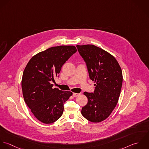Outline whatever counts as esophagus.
Segmentation results:
<instances>
[{
    "mask_svg": "<svg viewBox=\"0 0 149 149\" xmlns=\"http://www.w3.org/2000/svg\"><path fill=\"white\" fill-rule=\"evenodd\" d=\"M79 95H80V94H79V93H73V96H74V97H77L79 96Z\"/></svg>",
    "mask_w": 149,
    "mask_h": 149,
    "instance_id": "obj_1",
    "label": "esophagus"
}]
</instances>
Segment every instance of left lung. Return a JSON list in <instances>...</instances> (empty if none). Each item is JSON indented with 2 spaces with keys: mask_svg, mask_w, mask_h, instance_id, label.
Listing matches in <instances>:
<instances>
[{
  "mask_svg": "<svg viewBox=\"0 0 149 149\" xmlns=\"http://www.w3.org/2000/svg\"><path fill=\"white\" fill-rule=\"evenodd\" d=\"M78 50L85 61L90 78L94 81V92H84L88 104L81 113L93 123L107 119L116 107L123 82L121 68L115 58L94 45H77Z\"/></svg>",
  "mask_w": 149,
  "mask_h": 149,
  "instance_id": "obj_1",
  "label": "left lung"
}]
</instances>
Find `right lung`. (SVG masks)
<instances>
[{
  "mask_svg": "<svg viewBox=\"0 0 149 149\" xmlns=\"http://www.w3.org/2000/svg\"><path fill=\"white\" fill-rule=\"evenodd\" d=\"M77 51L73 45L51 47L33 56L25 68L21 81L24 101L36 118L44 124L59 119L64 102L72 95L71 91L53 88L51 81Z\"/></svg>",
  "mask_w": 149,
  "mask_h": 149,
  "instance_id": "obj_1",
  "label": "right lung"
}]
</instances>
